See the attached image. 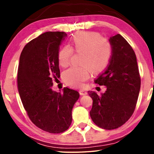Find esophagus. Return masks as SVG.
<instances>
[{"mask_svg": "<svg viewBox=\"0 0 154 154\" xmlns=\"http://www.w3.org/2000/svg\"><path fill=\"white\" fill-rule=\"evenodd\" d=\"M79 93L81 95H86V94H88V92L85 91V90H79Z\"/></svg>", "mask_w": 154, "mask_h": 154, "instance_id": "1", "label": "esophagus"}]
</instances>
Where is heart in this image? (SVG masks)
Segmentation results:
<instances>
[{
	"mask_svg": "<svg viewBox=\"0 0 154 154\" xmlns=\"http://www.w3.org/2000/svg\"><path fill=\"white\" fill-rule=\"evenodd\" d=\"M73 51L82 53L81 64L84 66H73L63 74V79L71 87H82L90 78V70L99 73L106 68L112 55V46L108 39L97 32H82L74 35L70 47L65 46L58 52V62L61 66L70 64Z\"/></svg>",
	"mask_w": 154,
	"mask_h": 154,
	"instance_id": "heart-1",
	"label": "heart"
}]
</instances>
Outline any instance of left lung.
<instances>
[{
	"instance_id": "1",
	"label": "left lung",
	"mask_w": 154,
	"mask_h": 154,
	"mask_svg": "<svg viewBox=\"0 0 154 154\" xmlns=\"http://www.w3.org/2000/svg\"><path fill=\"white\" fill-rule=\"evenodd\" d=\"M112 55L109 65L94 82L106 90L99 95L88 91L92 99L90 117L94 124L113 130L125 124L134 113L140 93L141 79L135 53L121 35L110 38Z\"/></svg>"
}]
</instances>
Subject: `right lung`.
Segmentation results:
<instances>
[{"label":"right lung","mask_w":154,"mask_h":154,"mask_svg":"<svg viewBox=\"0 0 154 154\" xmlns=\"http://www.w3.org/2000/svg\"><path fill=\"white\" fill-rule=\"evenodd\" d=\"M66 33L48 31L31 40L23 48L17 71L21 100L31 122L50 133H61L72 121V109L80 94L64 88L52 90L53 80L60 77L58 52Z\"/></svg>","instance_id":"obj_1"}]
</instances>
